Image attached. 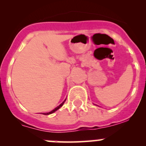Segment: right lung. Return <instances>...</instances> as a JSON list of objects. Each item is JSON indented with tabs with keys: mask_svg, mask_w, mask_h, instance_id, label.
I'll return each instance as SVG.
<instances>
[{
	"mask_svg": "<svg viewBox=\"0 0 146 146\" xmlns=\"http://www.w3.org/2000/svg\"><path fill=\"white\" fill-rule=\"evenodd\" d=\"M65 101H66V100H64V102H63L61 103V104H60L59 106H58V107H56V108L54 109V110H53L52 111H50V112H48V113H43V114H44V115H48V114H52V113L55 112V111H56V110H58V109L60 108V107H62V106H63V104H64Z\"/></svg>",
	"mask_w": 146,
	"mask_h": 146,
	"instance_id": "obj_1",
	"label": "right lung"
}]
</instances>
